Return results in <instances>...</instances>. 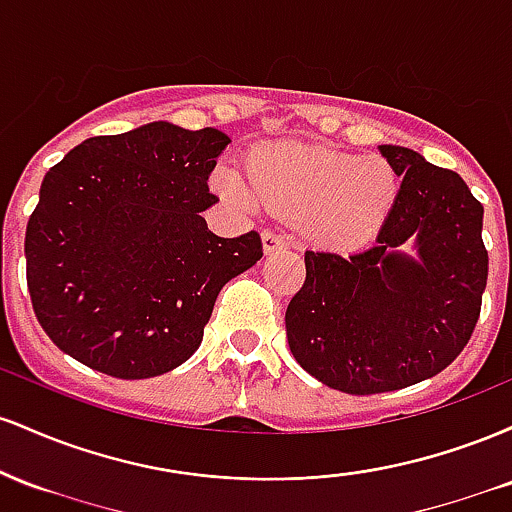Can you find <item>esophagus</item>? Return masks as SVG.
<instances>
[{
    "mask_svg": "<svg viewBox=\"0 0 512 512\" xmlns=\"http://www.w3.org/2000/svg\"><path fill=\"white\" fill-rule=\"evenodd\" d=\"M286 245H289V240L281 236V233H276V231L262 233V248L267 255H272V252H276V250H284Z\"/></svg>",
    "mask_w": 512,
    "mask_h": 512,
    "instance_id": "obj_1",
    "label": "esophagus"
}]
</instances>
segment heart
<instances>
[{
	"mask_svg": "<svg viewBox=\"0 0 512 512\" xmlns=\"http://www.w3.org/2000/svg\"><path fill=\"white\" fill-rule=\"evenodd\" d=\"M250 180L238 168L214 173V187L243 211L267 207L305 219L327 245H358L390 214L397 175L380 158L342 154L320 144L279 142L257 149L248 161Z\"/></svg>",
	"mask_w": 512,
	"mask_h": 512,
	"instance_id": "heart-1",
	"label": "heart"
}]
</instances>
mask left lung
Masks as SVG:
<instances>
[{"mask_svg": "<svg viewBox=\"0 0 512 512\" xmlns=\"http://www.w3.org/2000/svg\"><path fill=\"white\" fill-rule=\"evenodd\" d=\"M402 175L390 214L368 250H305V284L286 308L291 354L346 395L402 390L448 368L481 313L489 252L484 207L455 170L385 144ZM417 238L420 260L396 248Z\"/></svg>", "mask_w": 512, "mask_h": 512, "instance_id": "obj_1", "label": "left lung"}]
</instances>
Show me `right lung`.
I'll return each mask as SVG.
<instances>
[{
    "label": "right lung",
    "mask_w": 512,
    "mask_h": 512,
    "mask_svg": "<svg viewBox=\"0 0 512 512\" xmlns=\"http://www.w3.org/2000/svg\"><path fill=\"white\" fill-rule=\"evenodd\" d=\"M214 127L149 122L91 137L45 173L26 228L40 327L64 354L122 380L178 368L199 349L216 296L262 257L260 233L219 238L202 211Z\"/></svg>",
    "instance_id": "right-lung-1"
}]
</instances>
